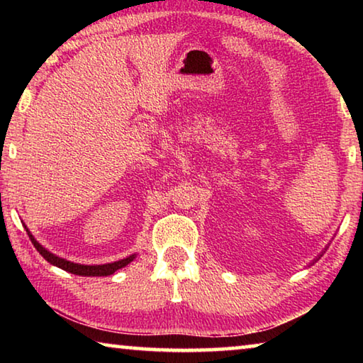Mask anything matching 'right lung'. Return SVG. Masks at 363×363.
Wrapping results in <instances>:
<instances>
[{
	"label": "right lung",
	"mask_w": 363,
	"mask_h": 363,
	"mask_svg": "<svg viewBox=\"0 0 363 363\" xmlns=\"http://www.w3.org/2000/svg\"><path fill=\"white\" fill-rule=\"evenodd\" d=\"M28 237H30V240H32L36 251H38V253L43 257H45L48 262H51L52 266H57V267L64 269V270H67V272H70V274L82 275V277H104V275H112L115 270H118L121 267L128 266V264H130L134 259V255H133L130 257H126V259H121V261H116V262L101 264V266H83V264H75V262L65 261V259H62V257H59L56 255L49 253L48 250L43 248L41 245L35 240V237L30 232H28Z\"/></svg>",
	"instance_id": "right-lung-1"
}]
</instances>
